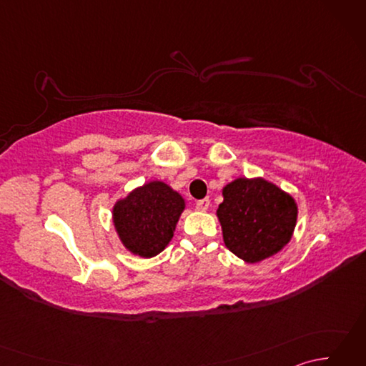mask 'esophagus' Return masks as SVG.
Here are the masks:
<instances>
[{"label": "esophagus", "mask_w": 366, "mask_h": 366, "mask_svg": "<svg viewBox=\"0 0 366 366\" xmlns=\"http://www.w3.org/2000/svg\"><path fill=\"white\" fill-rule=\"evenodd\" d=\"M209 203H211V201H209V198L198 199V201H197V209H198V211H207V209H209Z\"/></svg>", "instance_id": "obj_1"}]
</instances>
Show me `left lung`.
<instances>
[{"label": "left lung", "instance_id": "8db88e82", "mask_svg": "<svg viewBox=\"0 0 366 366\" xmlns=\"http://www.w3.org/2000/svg\"><path fill=\"white\" fill-rule=\"evenodd\" d=\"M223 240L247 262H259L290 242L297 220L292 197L264 179L239 177L223 189L217 209Z\"/></svg>", "mask_w": 366, "mask_h": 366}]
</instances>
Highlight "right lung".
<instances>
[{"instance_id": "1", "label": "right lung", "mask_w": 366, "mask_h": 366, "mask_svg": "<svg viewBox=\"0 0 366 366\" xmlns=\"http://www.w3.org/2000/svg\"><path fill=\"white\" fill-rule=\"evenodd\" d=\"M184 198L167 184H144L116 203L113 220L124 247L143 258L159 254L173 239Z\"/></svg>"}]
</instances>
